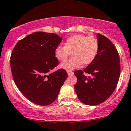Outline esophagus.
<instances>
[{
  "instance_id": "1",
  "label": "esophagus",
  "mask_w": 131,
  "mask_h": 131,
  "mask_svg": "<svg viewBox=\"0 0 131 131\" xmlns=\"http://www.w3.org/2000/svg\"><path fill=\"white\" fill-rule=\"evenodd\" d=\"M67 74H68L69 75L73 74V72H72V70H67Z\"/></svg>"
}]
</instances>
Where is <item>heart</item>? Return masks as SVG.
I'll list each match as a JSON object with an SVG mask.
<instances>
[{
	"instance_id": "heart-1",
	"label": "heart",
	"mask_w": 131,
	"mask_h": 131,
	"mask_svg": "<svg viewBox=\"0 0 131 131\" xmlns=\"http://www.w3.org/2000/svg\"><path fill=\"white\" fill-rule=\"evenodd\" d=\"M98 50L99 42L95 37L77 34L67 38L64 46H58L55 48L54 55L58 60L63 61L72 52L73 57L60 65L61 68L72 70L81 64H91L96 58Z\"/></svg>"
}]
</instances>
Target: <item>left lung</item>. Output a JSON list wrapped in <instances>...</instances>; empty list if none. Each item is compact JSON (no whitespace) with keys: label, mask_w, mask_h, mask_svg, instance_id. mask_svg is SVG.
<instances>
[{"label":"left lung","mask_w":131,"mask_h":131,"mask_svg":"<svg viewBox=\"0 0 131 131\" xmlns=\"http://www.w3.org/2000/svg\"><path fill=\"white\" fill-rule=\"evenodd\" d=\"M99 50L95 59L83 70L74 72L75 90L80 101L88 105L105 101L113 93L120 75V61L116 47L108 38L97 34ZM84 73L93 75L85 76Z\"/></svg>","instance_id":"1"}]
</instances>
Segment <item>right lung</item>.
Here are the masks:
<instances>
[{"mask_svg":"<svg viewBox=\"0 0 131 131\" xmlns=\"http://www.w3.org/2000/svg\"><path fill=\"white\" fill-rule=\"evenodd\" d=\"M61 41L56 34L36 32L20 40L12 51L13 80L21 93L35 104L53 103L68 76L63 69L48 73L59 64L54 50Z\"/></svg>","mask_w":131,"mask_h":131,"instance_id":"right-lung-1","label":"right lung"}]
</instances>
